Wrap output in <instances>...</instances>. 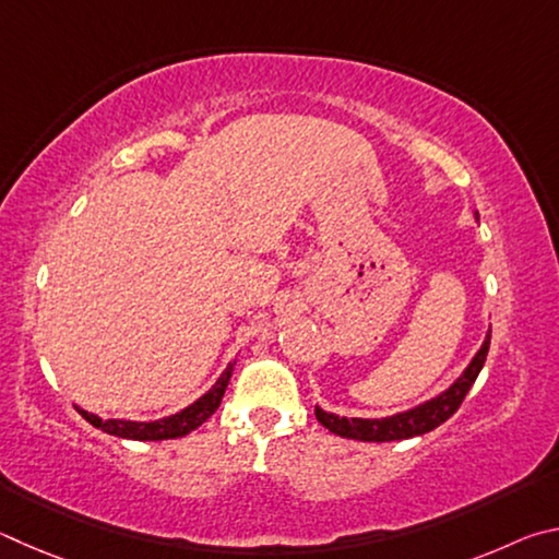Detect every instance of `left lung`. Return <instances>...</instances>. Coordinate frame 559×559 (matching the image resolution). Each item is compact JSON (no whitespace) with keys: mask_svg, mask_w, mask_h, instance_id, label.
<instances>
[{"mask_svg":"<svg viewBox=\"0 0 559 559\" xmlns=\"http://www.w3.org/2000/svg\"><path fill=\"white\" fill-rule=\"evenodd\" d=\"M474 218L478 223V213H474ZM488 346H491V329L486 331L481 348H478L474 358L468 360L462 376H459L452 385L444 388L442 393L423 400L419 405L400 409V413L385 417H344L317 405V419L329 429V432L346 439H358V442H400V439L432 432L435 427L447 423V419L456 413L459 405H462V400L466 397L468 390H472L474 380L481 373L488 356Z\"/></svg>","mask_w":559,"mask_h":559,"instance_id":"left-lung-1","label":"left lung"}]
</instances>
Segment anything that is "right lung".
Masks as SVG:
<instances>
[{"label":"right lung","mask_w":559,"mask_h":559,"mask_svg":"<svg viewBox=\"0 0 559 559\" xmlns=\"http://www.w3.org/2000/svg\"><path fill=\"white\" fill-rule=\"evenodd\" d=\"M238 364V358H233L228 366H225L223 373L218 376V380L205 390L201 397H195L191 405L181 407L179 413L156 417V419H103L93 413H85L75 405L78 413H81L87 423L93 427L103 429V432L112 435V437H122V439H136V442H159V439H176V437H186L189 432H193L195 427H201L205 419H209L215 409H218L225 388L230 383L233 368Z\"/></svg>","instance_id":"add662e5"}]
</instances>
